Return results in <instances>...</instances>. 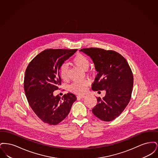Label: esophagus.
I'll return each instance as SVG.
<instances>
[{"label":"esophagus","instance_id":"esophagus-1","mask_svg":"<svg viewBox=\"0 0 158 158\" xmlns=\"http://www.w3.org/2000/svg\"><path fill=\"white\" fill-rule=\"evenodd\" d=\"M85 97V96L84 95H77V98H84Z\"/></svg>","mask_w":158,"mask_h":158}]
</instances>
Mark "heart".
<instances>
[{
    "instance_id": "obj_1",
    "label": "heart",
    "mask_w": 158,
    "mask_h": 158,
    "mask_svg": "<svg viewBox=\"0 0 158 158\" xmlns=\"http://www.w3.org/2000/svg\"><path fill=\"white\" fill-rule=\"evenodd\" d=\"M72 62L75 66L85 70L88 69L89 66V59L85 55L81 53L76 55L72 60ZM68 66L66 64H63L60 66L59 73L61 78L63 81L68 80ZM89 84L90 81L89 80H85L81 82H75L70 85L69 89L71 92L76 94H83L86 91V88Z\"/></svg>"
}]
</instances>
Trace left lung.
<instances>
[{"mask_svg":"<svg viewBox=\"0 0 158 158\" xmlns=\"http://www.w3.org/2000/svg\"><path fill=\"white\" fill-rule=\"evenodd\" d=\"M93 60L98 72L92 85L94 90H106L97 98L92 113L98 118L110 121L118 117L129 103L133 88V75L127 60L113 50L99 48L80 50Z\"/></svg>","mask_w":158,"mask_h":158,"instance_id":"obj_1","label":"left lung"}]
</instances>
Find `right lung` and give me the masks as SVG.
Here are the masks:
<instances>
[{
  "mask_svg": "<svg viewBox=\"0 0 158 158\" xmlns=\"http://www.w3.org/2000/svg\"><path fill=\"white\" fill-rule=\"evenodd\" d=\"M77 50L46 49L31 60L25 70L23 88L29 105L40 119L50 125L63 120L76 100L72 93L61 98L54 97L53 92L61 85L60 66Z\"/></svg>",
  "mask_w": 158,
  "mask_h": 158,
  "instance_id": "add662e5",
  "label": "right lung"
}]
</instances>
